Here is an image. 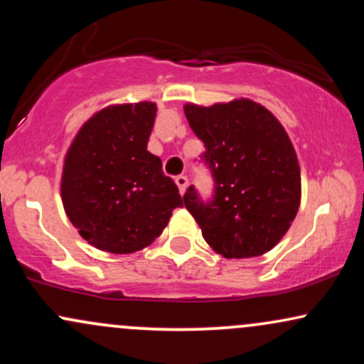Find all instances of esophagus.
Masks as SVG:
<instances>
[{
	"instance_id": "obj_1",
	"label": "esophagus",
	"mask_w": 364,
	"mask_h": 364,
	"mask_svg": "<svg viewBox=\"0 0 364 364\" xmlns=\"http://www.w3.org/2000/svg\"><path fill=\"white\" fill-rule=\"evenodd\" d=\"M174 181H176V185H178V188H179V193L181 195H185V191H186V188H188V178L186 176H178L176 179H174Z\"/></svg>"
}]
</instances>
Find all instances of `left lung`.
I'll list each match as a JSON object with an SVG mask.
<instances>
[{
	"mask_svg": "<svg viewBox=\"0 0 364 364\" xmlns=\"http://www.w3.org/2000/svg\"><path fill=\"white\" fill-rule=\"evenodd\" d=\"M183 109L215 179L214 202H200L191 186L183 196L207 245L224 258L270 252L301 203L298 156L281 121L246 97Z\"/></svg>",
	"mask_w": 364,
	"mask_h": 364,
	"instance_id": "obj_1",
	"label": "left lung"
}]
</instances>
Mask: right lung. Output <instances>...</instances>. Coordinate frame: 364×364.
Wrapping results in <instances>:
<instances>
[{"label": "right lung", "instance_id": "obj_1", "mask_svg": "<svg viewBox=\"0 0 364 364\" xmlns=\"http://www.w3.org/2000/svg\"><path fill=\"white\" fill-rule=\"evenodd\" d=\"M156 102L111 104L92 114L66 150L61 202L70 223L101 252H140L183 205L178 186L147 150Z\"/></svg>", "mask_w": 364, "mask_h": 364}]
</instances>
